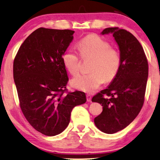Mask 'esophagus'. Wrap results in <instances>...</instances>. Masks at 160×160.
<instances>
[{"label":"esophagus","instance_id":"1","mask_svg":"<svg viewBox=\"0 0 160 160\" xmlns=\"http://www.w3.org/2000/svg\"><path fill=\"white\" fill-rule=\"evenodd\" d=\"M91 95H90V94H87L86 95V99H87V101L88 102H91Z\"/></svg>","mask_w":160,"mask_h":160}]
</instances>
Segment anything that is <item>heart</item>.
<instances>
[{
  "label": "heart",
  "instance_id": "heart-1",
  "mask_svg": "<svg viewBox=\"0 0 160 160\" xmlns=\"http://www.w3.org/2000/svg\"><path fill=\"white\" fill-rule=\"evenodd\" d=\"M83 59L92 58L88 74L79 75L71 80V85L81 91L91 92L104 81L111 82L117 76L122 59L119 51L110 43L96 35L83 38L77 44ZM63 65L70 73L76 76L80 72L81 58L73 50H69L62 56Z\"/></svg>",
  "mask_w": 160,
  "mask_h": 160
}]
</instances>
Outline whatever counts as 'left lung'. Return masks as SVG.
Returning a JSON list of instances; mask_svg holds the SVG:
<instances>
[{
  "instance_id": "left-lung-1",
  "label": "left lung",
  "mask_w": 160,
  "mask_h": 160,
  "mask_svg": "<svg viewBox=\"0 0 160 160\" xmlns=\"http://www.w3.org/2000/svg\"><path fill=\"white\" fill-rule=\"evenodd\" d=\"M110 32L118 44L121 66L109 86L92 99V102L103 107L94 122L99 130L107 134L122 130L136 118L145 100L148 76V60L137 39L118 27L105 28L102 34Z\"/></svg>"
}]
</instances>
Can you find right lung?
Segmentation results:
<instances>
[{
    "label": "right lung",
    "mask_w": 160,
    "mask_h": 160,
    "mask_svg": "<svg viewBox=\"0 0 160 160\" xmlns=\"http://www.w3.org/2000/svg\"><path fill=\"white\" fill-rule=\"evenodd\" d=\"M74 31L40 28L21 45L13 76L23 116L35 130L55 136L68 127L71 111L86 101L85 92H69L62 56Z\"/></svg>",
    "instance_id": "right-lung-1"
}]
</instances>
